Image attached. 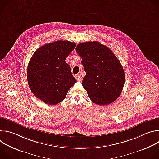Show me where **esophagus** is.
<instances>
[{
  "label": "esophagus",
  "instance_id": "obj_1",
  "mask_svg": "<svg viewBox=\"0 0 159 159\" xmlns=\"http://www.w3.org/2000/svg\"><path fill=\"white\" fill-rule=\"evenodd\" d=\"M75 78L76 79L78 80V81H81L82 80V77L80 74H77L76 76H75Z\"/></svg>",
  "mask_w": 159,
  "mask_h": 159
}]
</instances>
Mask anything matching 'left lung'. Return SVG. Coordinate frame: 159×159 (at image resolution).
<instances>
[{"instance_id": "8db88e82", "label": "left lung", "mask_w": 159, "mask_h": 159, "mask_svg": "<svg viewBox=\"0 0 159 159\" xmlns=\"http://www.w3.org/2000/svg\"><path fill=\"white\" fill-rule=\"evenodd\" d=\"M81 57L86 73L82 84L94 103L104 106L115 101L125 84L123 66L112 52L98 41L78 44L75 48Z\"/></svg>"}]
</instances>
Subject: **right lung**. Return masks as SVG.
Wrapping results in <instances>:
<instances>
[{
    "instance_id": "obj_1",
    "label": "right lung",
    "mask_w": 159,
    "mask_h": 159,
    "mask_svg": "<svg viewBox=\"0 0 159 159\" xmlns=\"http://www.w3.org/2000/svg\"><path fill=\"white\" fill-rule=\"evenodd\" d=\"M75 43L59 40L38 48L28 66L27 80L31 92L49 105L57 104L76 83L66 58L74 50Z\"/></svg>"
}]
</instances>
